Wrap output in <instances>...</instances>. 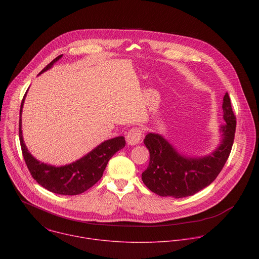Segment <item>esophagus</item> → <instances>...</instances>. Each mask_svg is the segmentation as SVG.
Instances as JSON below:
<instances>
[{
  "instance_id": "obj_1",
  "label": "esophagus",
  "mask_w": 259,
  "mask_h": 259,
  "mask_svg": "<svg viewBox=\"0 0 259 259\" xmlns=\"http://www.w3.org/2000/svg\"><path fill=\"white\" fill-rule=\"evenodd\" d=\"M141 138H142V131L137 127L130 129L126 135V141L129 145L137 144L141 140Z\"/></svg>"
}]
</instances>
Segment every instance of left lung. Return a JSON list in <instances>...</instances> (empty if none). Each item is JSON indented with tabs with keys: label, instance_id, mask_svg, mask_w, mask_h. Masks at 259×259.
<instances>
[{
	"label": "left lung",
	"instance_id": "obj_1",
	"mask_svg": "<svg viewBox=\"0 0 259 259\" xmlns=\"http://www.w3.org/2000/svg\"><path fill=\"white\" fill-rule=\"evenodd\" d=\"M223 108L226 121L220 129L223 142L207 157H183L161 135L149 133L145 136L143 142L151 158L142 173V181L153 193L161 197L184 198L195 195L215 180L230 157L236 133V116L228 93Z\"/></svg>",
	"mask_w": 259,
	"mask_h": 259
}]
</instances>
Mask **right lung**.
Instances as JSON below:
<instances>
[{
	"mask_svg": "<svg viewBox=\"0 0 259 259\" xmlns=\"http://www.w3.org/2000/svg\"><path fill=\"white\" fill-rule=\"evenodd\" d=\"M61 56L62 55H59L53 59L40 73L49 69L54 62L61 58ZM24 98L25 94L21 101L19 113V140L25 164L33 179L46 190L58 195L76 196L89 190L102 177L109 159L125 146V138L123 136H119L108 139L99 144L82 159L69 165L55 167L41 163L28 153L23 142L21 131V112Z\"/></svg>",
	"mask_w": 259,
	"mask_h": 259,
	"instance_id": "1",
	"label": "right lung"
}]
</instances>
